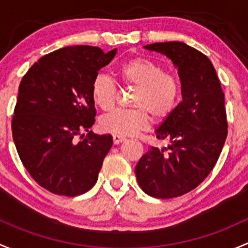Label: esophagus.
I'll return each mask as SVG.
<instances>
[{
  "label": "esophagus",
  "instance_id": "1",
  "mask_svg": "<svg viewBox=\"0 0 248 248\" xmlns=\"http://www.w3.org/2000/svg\"><path fill=\"white\" fill-rule=\"evenodd\" d=\"M112 139H113L114 144H119V143H122L123 141H125V137L119 136V135H113V136H112Z\"/></svg>",
  "mask_w": 248,
  "mask_h": 248
}]
</instances>
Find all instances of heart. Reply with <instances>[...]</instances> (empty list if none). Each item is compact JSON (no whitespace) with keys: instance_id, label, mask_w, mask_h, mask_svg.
Segmentation results:
<instances>
[{"instance_id":"1","label":"heart","mask_w":248,"mask_h":248,"mask_svg":"<svg viewBox=\"0 0 248 248\" xmlns=\"http://www.w3.org/2000/svg\"><path fill=\"white\" fill-rule=\"evenodd\" d=\"M118 74L123 85L137 88L131 100L135 108L118 109L104 116L100 119L104 131L132 136L148 126L149 117L154 123H163L174 113L181 99V83L162 64L139 56L122 63ZM91 95L96 106L109 111L116 104L118 89L111 78L99 74L92 81Z\"/></svg>"}]
</instances>
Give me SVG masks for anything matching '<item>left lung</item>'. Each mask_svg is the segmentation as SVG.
Returning <instances> with one entry per match:
<instances>
[{
	"instance_id": "obj_1",
	"label": "left lung",
	"mask_w": 248,
	"mask_h": 248,
	"mask_svg": "<svg viewBox=\"0 0 248 248\" xmlns=\"http://www.w3.org/2000/svg\"><path fill=\"white\" fill-rule=\"evenodd\" d=\"M145 48L170 58L181 81L183 101L155 132L170 144L150 148L135 168L147 195L170 200L197 187L215 167L228 134L224 93L213 63L195 47L166 42Z\"/></svg>"
}]
</instances>
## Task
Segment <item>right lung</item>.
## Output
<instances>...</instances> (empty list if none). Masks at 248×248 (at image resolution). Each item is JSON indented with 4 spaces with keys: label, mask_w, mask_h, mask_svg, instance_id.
<instances>
[{
    "label": "right lung",
    "mask_w": 248,
    "mask_h": 248,
    "mask_svg": "<svg viewBox=\"0 0 248 248\" xmlns=\"http://www.w3.org/2000/svg\"><path fill=\"white\" fill-rule=\"evenodd\" d=\"M116 52L88 45L60 48L39 58L20 82L13 140L31 177L55 195H82L98 180L112 136L81 132L96 116L92 81Z\"/></svg>",
    "instance_id": "add662e5"
}]
</instances>
